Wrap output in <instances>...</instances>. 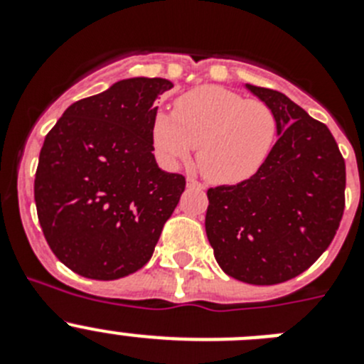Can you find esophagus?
Instances as JSON below:
<instances>
[{
	"label": "esophagus",
	"instance_id": "34e87169",
	"mask_svg": "<svg viewBox=\"0 0 364 364\" xmlns=\"http://www.w3.org/2000/svg\"><path fill=\"white\" fill-rule=\"evenodd\" d=\"M186 184H188V188H195V189H204V186L200 184V182H197L195 178H188L186 180Z\"/></svg>",
	"mask_w": 364,
	"mask_h": 364
}]
</instances>
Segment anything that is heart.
Masks as SVG:
<instances>
[{"label": "heart", "mask_w": 364, "mask_h": 364, "mask_svg": "<svg viewBox=\"0 0 364 364\" xmlns=\"http://www.w3.org/2000/svg\"><path fill=\"white\" fill-rule=\"evenodd\" d=\"M153 146L167 167L186 162L197 149L202 175L215 184L252 178L268 159L277 118L260 100H246L226 87L205 85L175 102L173 114L153 118Z\"/></svg>", "instance_id": "obj_1"}]
</instances>
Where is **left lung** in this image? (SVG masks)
Returning a JSON list of instances; mask_svg holds the SVG:
<instances>
[{"instance_id":"left-lung-1","label":"left lung","mask_w":364,"mask_h":364,"mask_svg":"<svg viewBox=\"0 0 364 364\" xmlns=\"http://www.w3.org/2000/svg\"><path fill=\"white\" fill-rule=\"evenodd\" d=\"M244 87L273 111L277 142L252 178L208 189L205 235L230 277L279 284L332 242L345 210V160L326 125L288 96Z\"/></svg>"}]
</instances>
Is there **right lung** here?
I'll use <instances>...</instances> for the list:
<instances>
[{"instance_id":"obj_1","label":"right lung","mask_w":364,"mask_h":364,"mask_svg":"<svg viewBox=\"0 0 364 364\" xmlns=\"http://www.w3.org/2000/svg\"><path fill=\"white\" fill-rule=\"evenodd\" d=\"M166 78L120 80L65 109L45 136L34 180L38 220L54 255L87 279L142 268L184 193L154 160V100Z\"/></svg>"}]
</instances>
